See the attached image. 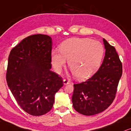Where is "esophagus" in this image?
Listing matches in <instances>:
<instances>
[{"mask_svg": "<svg viewBox=\"0 0 131 131\" xmlns=\"http://www.w3.org/2000/svg\"><path fill=\"white\" fill-rule=\"evenodd\" d=\"M70 81H69V80H67V79H63V84L64 85H67V84H70Z\"/></svg>", "mask_w": 131, "mask_h": 131, "instance_id": "esophagus-1", "label": "esophagus"}]
</instances>
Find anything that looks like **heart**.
<instances>
[{"mask_svg": "<svg viewBox=\"0 0 131 131\" xmlns=\"http://www.w3.org/2000/svg\"><path fill=\"white\" fill-rule=\"evenodd\" d=\"M60 51L51 53L52 64L55 71L60 72L68 60V66L79 80L89 78L97 71L104 55V48L100 42L90 38H71L59 47Z\"/></svg>", "mask_w": 131, "mask_h": 131, "instance_id": "1", "label": "heart"}]
</instances>
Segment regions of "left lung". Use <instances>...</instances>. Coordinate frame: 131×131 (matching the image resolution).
Here are the masks:
<instances>
[{
    "label": "left lung",
    "mask_w": 131,
    "mask_h": 131,
    "mask_svg": "<svg viewBox=\"0 0 131 131\" xmlns=\"http://www.w3.org/2000/svg\"><path fill=\"white\" fill-rule=\"evenodd\" d=\"M105 49L103 62L87 81L74 84L73 107L84 115L102 112L112 103L122 75V63L115 48L103 38Z\"/></svg>",
    "instance_id": "left-lung-1"
}]
</instances>
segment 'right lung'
Masks as SVG:
<instances>
[{
	"label": "right lung",
	"instance_id": "obj_1",
	"mask_svg": "<svg viewBox=\"0 0 131 131\" xmlns=\"http://www.w3.org/2000/svg\"><path fill=\"white\" fill-rule=\"evenodd\" d=\"M52 38L46 35H30L11 50L6 79L19 105L33 116L52 108L55 94L63 85L62 79L50 71Z\"/></svg>",
	"mask_w": 131,
	"mask_h": 131
}]
</instances>
